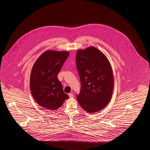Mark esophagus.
<instances>
[{
    "mask_svg": "<svg viewBox=\"0 0 150 150\" xmlns=\"http://www.w3.org/2000/svg\"><path fill=\"white\" fill-rule=\"evenodd\" d=\"M69 98H74V95L72 93H69Z\"/></svg>",
    "mask_w": 150,
    "mask_h": 150,
    "instance_id": "obj_1",
    "label": "esophagus"
}]
</instances>
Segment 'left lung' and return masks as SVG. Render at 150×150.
I'll list each match as a JSON object with an SVG mask.
<instances>
[{"mask_svg":"<svg viewBox=\"0 0 150 150\" xmlns=\"http://www.w3.org/2000/svg\"><path fill=\"white\" fill-rule=\"evenodd\" d=\"M76 65L81 82L76 99L81 108L91 114L108 104L114 89V76L108 59L101 51L90 47L76 52Z\"/></svg>","mask_w":150,"mask_h":150,"instance_id":"8db88e82","label":"left lung"}]
</instances>
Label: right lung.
<instances>
[{
    "label": "right lung",
    "instance_id": "1",
    "mask_svg": "<svg viewBox=\"0 0 150 150\" xmlns=\"http://www.w3.org/2000/svg\"><path fill=\"white\" fill-rule=\"evenodd\" d=\"M69 55L67 51L47 50L32 68L30 78L32 96L38 104L47 110L57 109L69 98L57 78Z\"/></svg>",
    "mask_w": 150,
    "mask_h": 150
}]
</instances>
